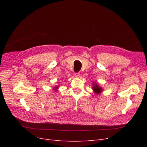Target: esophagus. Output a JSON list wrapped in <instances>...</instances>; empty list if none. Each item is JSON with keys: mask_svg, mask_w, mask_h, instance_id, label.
Returning <instances> with one entry per match:
<instances>
[{"mask_svg": "<svg viewBox=\"0 0 147 147\" xmlns=\"http://www.w3.org/2000/svg\"><path fill=\"white\" fill-rule=\"evenodd\" d=\"M74 76L76 77H77V78H79V77L80 76V73H74Z\"/></svg>", "mask_w": 147, "mask_h": 147, "instance_id": "34e87169", "label": "esophagus"}]
</instances>
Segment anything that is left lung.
<instances>
[{"mask_svg": "<svg viewBox=\"0 0 147 147\" xmlns=\"http://www.w3.org/2000/svg\"><path fill=\"white\" fill-rule=\"evenodd\" d=\"M93 89L95 91V92L96 94H99L100 92H101L102 91V88H101L100 87H99V86L97 84H94V86L93 87Z\"/></svg>", "mask_w": 147, "mask_h": 147, "instance_id": "left-lung-1", "label": "left lung"}]
</instances>
